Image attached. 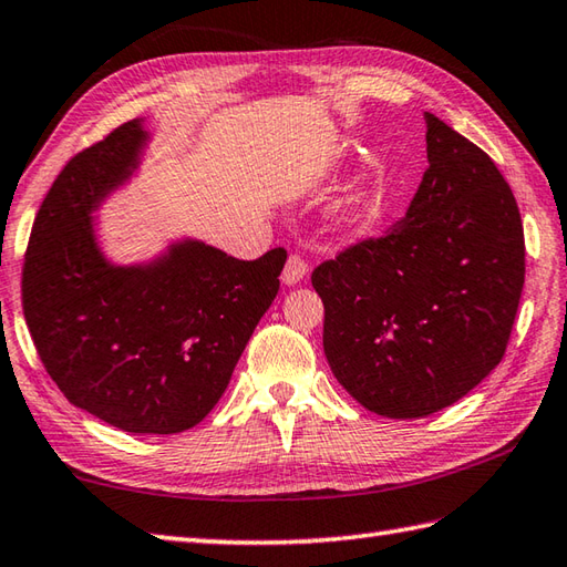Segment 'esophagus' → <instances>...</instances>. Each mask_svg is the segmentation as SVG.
Returning <instances> with one entry per match:
<instances>
[{"instance_id":"34e87169","label":"esophagus","mask_w":567,"mask_h":567,"mask_svg":"<svg viewBox=\"0 0 567 567\" xmlns=\"http://www.w3.org/2000/svg\"><path fill=\"white\" fill-rule=\"evenodd\" d=\"M305 275H307V262L299 258V255H290L285 262V270H282V282L290 287L299 285L305 280Z\"/></svg>"}]
</instances>
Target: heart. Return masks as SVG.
Masks as SVG:
<instances>
[{"label":"heart","mask_w":567,"mask_h":567,"mask_svg":"<svg viewBox=\"0 0 567 567\" xmlns=\"http://www.w3.org/2000/svg\"><path fill=\"white\" fill-rule=\"evenodd\" d=\"M371 208V192H365V188H359V192H353L351 196L343 198L337 208V220L341 226H357L365 218Z\"/></svg>","instance_id":"heart-1"}]
</instances>
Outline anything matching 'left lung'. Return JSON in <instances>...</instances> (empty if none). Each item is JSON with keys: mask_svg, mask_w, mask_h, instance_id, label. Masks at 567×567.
<instances>
[{"mask_svg": "<svg viewBox=\"0 0 567 567\" xmlns=\"http://www.w3.org/2000/svg\"><path fill=\"white\" fill-rule=\"evenodd\" d=\"M425 125L430 166L405 218L312 272L337 381L398 420L457 403L496 369L526 275L512 186L440 117Z\"/></svg>", "mask_w": 567, "mask_h": 567, "instance_id": "obj_1", "label": "left lung"}]
</instances>
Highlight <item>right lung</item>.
Listing matches in <instances>:
<instances>
[{"label": "right lung", "instance_id": "obj_1", "mask_svg": "<svg viewBox=\"0 0 567 567\" xmlns=\"http://www.w3.org/2000/svg\"><path fill=\"white\" fill-rule=\"evenodd\" d=\"M147 144L144 120H130L63 166L33 220L21 299L39 357L75 408L135 435H174L224 395L287 252L236 260L179 238L150 260H110L93 214L130 184Z\"/></svg>", "mask_w": 567, "mask_h": 567}]
</instances>
